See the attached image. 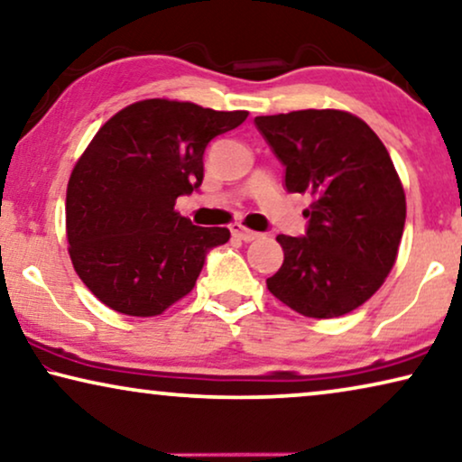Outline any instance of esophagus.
I'll return each instance as SVG.
<instances>
[{"label":"esophagus","instance_id":"1","mask_svg":"<svg viewBox=\"0 0 462 462\" xmlns=\"http://www.w3.org/2000/svg\"><path fill=\"white\" fill-rule=\"evenodd\" d=\"M231 233H233V237L242 239V242H254V239H258V236H261V233L245 229V226L239 225V223L231 225Z\"/></svg>","mask_w":462,"mask_h":462}]
</instances>
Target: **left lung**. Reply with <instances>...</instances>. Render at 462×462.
Instances as JSON below:
<instances>
[{"instance_id": "obj_1", "label": "left lung", "mask_w": 462, "mask_h": 462, "mask_svg": "<svg viewBox=\"0 0 462 462\" xmlns=\"http://www.w3.org/2000/svg\"><path fill=\"white\" fill-rule=\"evenodd\" d=\"M290 193H307V231L277 236L283 250L269 292L305 318L330 319L364 305L393 269L406 195L389 151L362 119L337 109L254 117Z\"/></svg>"}]
</instances>
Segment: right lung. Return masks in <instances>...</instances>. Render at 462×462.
<instances>
[{
    "mask_svg": "<svg viewBox=\"0 0 462 462\" xmlns=\"http://www.w3.org/2000/svg\"><path fill=\"white\" fill-rule=\"evenodd\" d=\"M248 111L149 98L116 113L75 163L67 187L69 254L113 311L153 318L191 292L225 226H195L176 198L204 180L208 143Z\"/></svg>",
    "mask_w": 462,
    "mask_h": 462,
    "instance_id": "obj_1",
    "label": "right lung"
}]
</instances>
